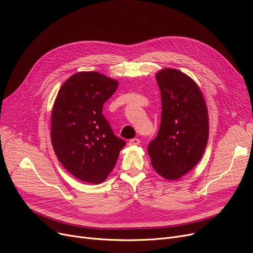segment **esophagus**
<instances>
[{"label": "esophagus", "mask_w": 253, "mask_h": 253, "mask_svg": "<svg viewBox=\"0 0 253 253\" xmlns=\"http://www.w3.org/2000/svg\"><path fill=\"white\" fill-rule=\"evenodd\" d=\"M139 144H140L139 138H132V139H130L128 141V145L129 146H138Z\"/></svg>", "instance_id": "1"}]
</instances>
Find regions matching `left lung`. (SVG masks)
Wrapping results in <instances>:
<instances>
[{
	"mask_svg": "<svg viewBox=\"0 0 253 253\" xmlns=\"http://www.w3.org/2000/svg\"><path fill=\"white\" fill-rule=\"evenodd\" d=\"M161 95L158 134L148 146L152 167L178 180L203 157L209 138L208 109L201 89L188 75L167 68L156 74Z\"/></svg>",
	"mask_w": 253,
	"mask_h": 253,
	"instance_id": "left-lung-1",
	"label": "left lung"
}]
</instances>
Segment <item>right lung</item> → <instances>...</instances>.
Listing matches in <instances>:
<instances>
[{"instance_id": "right-lung-1", "label": "right lung", "mask_w": 253, "mask_h": 253, "mask_svg": "<svg viewBox=\"0 0 253 253\" xmlns=\"http://www.w3.org/2000/svg\"><path fill=\"white\" fill-rule=\"evenodd\" d=\"M118 85L99 72H78L63 84L54 100L50 131L54 153L62 166L84 182L104 181L126 145L102 115L104 102Z\"/></svg>"}]
</instances>
